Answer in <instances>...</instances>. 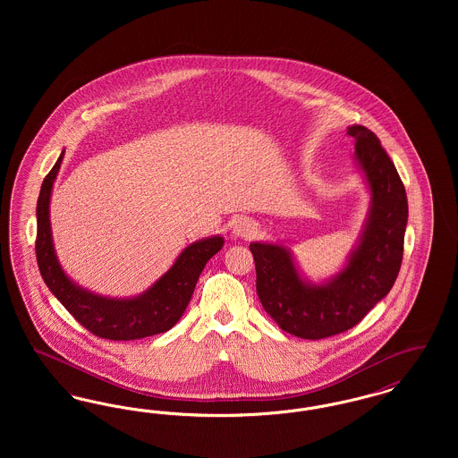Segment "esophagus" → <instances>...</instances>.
Segmentation results:
<instances>
[{"label":"esophagus","instance_id":"obj_1","mask_svg":"<svg viewBox=\"0 0 458 458\" xmlns=\"http://www.w3.org/2000/svg\"><path fill=\"white\" fill-rule=\"evenodd\" d=\"M232 233L240 239H252L258 233V226L254 221L247 218H240L233 223Z\"/></svg>","mask_w":458,"mask_h":458}]
</instances>
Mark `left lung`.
Returning a JSON list of instances; mask_svg holds the SVG:
<instances>
[{"instance_id":"8db88e82","label":"left lung","mask_w":458,"mask_h":458,"mask_svg":"<svg viewBox=\"0 0 458 458\" xmlns=\"http://www.w3.org/2000/svg\"><path fill=\"white\" fill-rule=\"evenodd\" d=\"M347 133L355 166L369 191V211L342 269L312 282L284 243L252 242L256 290L264 310L286 333L321 340L355 327L385 299L398 276L409 219L405 187L379 139L362 125Z\"/></svg>"}]
</instances>
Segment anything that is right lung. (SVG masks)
<instances>
[{
  "label": "right lung",
  "instance_id": "obj_1",
  "mask_svg": "<svg viewBox=\"0 0 458 458\" xmlns=\"http://www.w3.org/2000/svg\"><path fill=\"white\" fill-rule=\"evenodd\" d=\"M65 151L46 174L38 199L36 258L44 284L66 310L99 338L139 340L165 333L178 323L192 299L206 262L221 250L225 239L213 235L187 245L174 266L148 290L133 297H106L75 284L58 261L49 219V202Z\"/></svg>",
  "mask_w": 458,
  "mask_h": 458
}]
</instances>
